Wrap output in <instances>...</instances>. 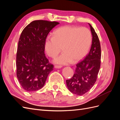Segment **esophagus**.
Instances as JSON below:
<instances>
[{
  "instance_id": "34e87169",
  "label": "esophagus",
  "mask_w": 120,
  "mask_h": 120,
  "mask_svg": "<svg viewBox=\"0 0 120 120\" xmlns=\"http://www.w3.org/2000/svg\"><path fill=\"white\" fill-rule=\"evenodd\" d=\"M61 67H62V66H60V65H56V66H54V68H60Z\"/></svg>"
}]
</instances>
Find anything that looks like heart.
Instances as JSON below:
<instances>
[{"instance_id": "obj_1", "label": "heart", "mask_w": 120, "mask_h": 120, "mask_svg": "<svg viewBox=\"0 0 120 120\" xmlns=\"http://www.w3.org/2000/svg\"><path fill=\"white\" fill-rule=\"evenodd\" d=\"M92 35L89 29L71 25L60 27L54 32L53 37H48L45 49L48 55L55 58L62 48L64 52L54 60L56 64H67L72 60L77 62L84 57L90 49Z\"/></svg>"}]
</instances>
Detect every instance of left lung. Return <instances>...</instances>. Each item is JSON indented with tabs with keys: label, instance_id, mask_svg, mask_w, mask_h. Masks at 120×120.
I'll use <instances>...</instances> for the list:
<instances>
[{
	"label": "left lung",
	"instance_id": "1",
	"mask_svg": "<svg viewBox=\"0 0 120 120\" xmlns=\"http://www.w3.org/2000/svg\"><path fill=\"white\" fill-rule=\"evenodd\" d=\"M92 34V44L89 53L76 64L72 77L66 80L69 90L77 95H83L89 91L96 82L101 66V49L99 38L89 23Z\"/></svg>",
	"mask_w": 120,
	"mask_h": 120
}]
</instances>
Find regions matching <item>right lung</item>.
<instances>
[{"mask_svg":"<svg viewBox=\"0 0 120 120\" xmlns=\"http://www.w3.org/2000/svg\"><path fill=\"white\" fill-rule=\"evenodd\" d=\"M60 23L38 20L32 21L21 32L16 53V75L22 88L34 92L45 85L53 66L45 54V40Z\"/></svg>","mask_w":120,"mask_h":120,"instance_id":"add662e5","label":"right lung"}]
</instances>
